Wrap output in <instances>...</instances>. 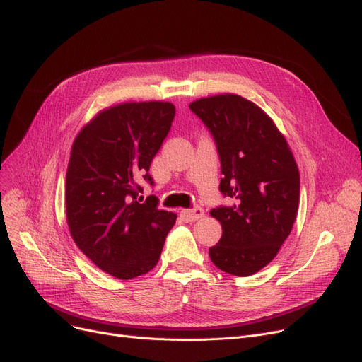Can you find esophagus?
<instances>
[{
  "label": "esophagus",
  "instance_id": "1",
  "mask_svg": "<svg viewBox=\"0 0 362 362\" xmlns=\"http://www.w3.org/2000/svg\"><path fill=\"white\" fill-rule=\"evenodd\" d=\"M180 216L186 221V222H195L198 219H202L204 216V210L202 207H195L192 210H182Z\"/></svg>",
  "mask_w": 362,
  "mask_h": 362
}]
</instances>
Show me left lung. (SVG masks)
<instances>
[{
	"mask_svg": "<svg viewBox=\"0 0 362 362\" xmlns=\"http://www.w3.org/2000/svg\"><path fill=\"white\" fill-rule=\"evenodd\" d=\"M221 158L219 189L231 207L210 210L222 237L209 249L211 262L234 276L270 264L291 234L300 204V173L285 136L261 107L235 93L195 100Z\"/></svg>",
	"mask_w": 362,
	"mask_h": 362,
	"instance_id": "obj_1",
	"label": "left lung"
}]
</instances>
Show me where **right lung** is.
<instances>
[{"label": "right lung", "mask_w": 362, "mask_h": 362, "mask_svg": "<svg viewBox=\"0 0 362 362\" xmlns=\"http://www.w3.org/2000/svg\"><path fill=\"white\" fill-rule=\"evenodd\" d=\"M176 107L165 101L104 109L74 139L65 180V211L77 247L100 270L128 280L158 264L177 215L144 203L151 163L171 128Z\"/></svg>", "instance_id": "1"}]
</instances>
